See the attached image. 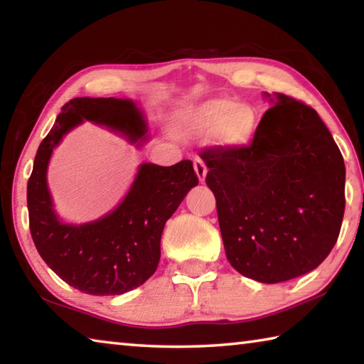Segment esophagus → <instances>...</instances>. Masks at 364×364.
<instances>
[{"label": "esophagus", "instance_id": "1", "mask_svg": "<svg viewBox=\"0 0 364 364\" xmlns=\"http://www.w3.org/2000/svg\"><path fill=\"white\" fill-rule=\"evenodd\" d=\"M194 170L197 176H199V181L204 183L205 181V175H207V167L204 164V160H202L200 157H196L194 159Z\"/></svg>", "mask_w": 364, "mask_h": 364}]
</instances>
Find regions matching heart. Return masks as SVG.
Masks as SVG:
<instances>
[{"instance_id":"1","label":"heart","mask_w":364,"mask_h":364,"mask_svg":"<svg viewBox=\"0 0 364 364\" xmlns=\"http://www.w3.org/2000/svg\"><path fill=\"white\" fill-rule=\"evenodd\" d=\"M258 127L254 109L230 97H215L181 109L175 117V132L183 136H207L215 133L220 144L232 149L249 146Z\"/></svg>"}]
</instances>
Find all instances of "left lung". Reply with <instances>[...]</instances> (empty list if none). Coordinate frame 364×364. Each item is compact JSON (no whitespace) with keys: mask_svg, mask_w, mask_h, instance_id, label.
Returning <instances> with one entry per match:
<instances>
[{"mask_svg":"<svg viewBox=\"0 0 364 364\" xmlns=\"http://www.w3.org/2000/svg\"><path fill=\"white\" fill-rule=\"evenodd\" d=\"M252 143L202 151L226 258L245 278L276 284L315 269L337 242L343 157L315 109L276 95Z\"/></svg>","mask_w":364,"mask_h":364,"instance_id":"8db88e82","label":"left lung"}]
</instances>
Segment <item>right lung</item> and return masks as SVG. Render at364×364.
Masks as SVG:
<instances>
[{
    "instance_id": "1",
    "label": "right lung",
    "mask_w": 364,
    "mask_h": 364,
    "mask_svg": "<svg viewBox=\"0 0 364 364\" xmlns=\"http://www.w3.org/2000/svg\"><path fill=\"white\" fill-rule=\"evenodd\" d=\"M83 120L119 130L132 143L146 134L143 115L128 100L75 97L64 104L36 151L28 178L30 232L43 260L67 284L91 295H120L156 273L164 226L199 178L191 160L171 167L143 164L114 212L80 226L60 223L53 210L46 170L54 147Z\"/></svg>"
}]
</instances>
